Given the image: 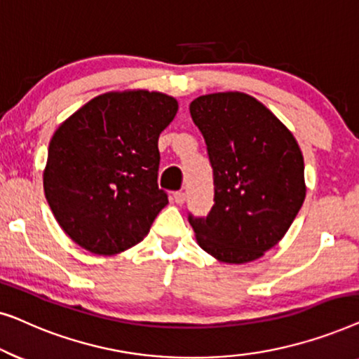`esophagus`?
<instances>
[{
    "label": "esophagus",
    "mask_w": 359,
    "mask_h": 359,
    "mask_svg": "<svg viewBox=\"0 0 359 359\" xmlns=\"http://www.w3.org/2000/svg\"><path fill=\"white\" fill-rule=\"evenodd\" d=\"M173 199H175V203L176 204H184V201H186V193L184 191H176V193H173Z\"/></svg>",
    "instance_id": "1"
}]
</instances>
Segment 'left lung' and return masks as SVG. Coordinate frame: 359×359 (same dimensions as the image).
<instances>
[{
	"label": "left lung",
	"mask_w": 359,
	"mask_h": 359,
	"mask_svg": "<svg viewBox=\"0 0 359 359\" xmlns=\"http://www.w3.org/2000/svg\"><path fill=\"white\" fill-rule=\"evenodd\" d=\"M214 173V205L189 214L199 247L224 263H248L284 237L306 198L304 156L287 127L238 91L189 104Z\"/></svg>",
	"instance_id": "obj_1"
}]
</instances>
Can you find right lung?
I'll list each match as a JSON object with an SVG mask.
<instances>
[{
    "label": "right lung",
    "mask_w": 359,
    "mask_h": 359,
    "mask_svg": "<svg viewBox=\"0 0 359 359\" xmlns=\"http://www.w3.org/2000/svg\"><path fill=\"white\" fill-rule=\"evenodd\" d=\"M178 102L156 91L106 93L53 134L43 191L81 248L116 255L144 240L168 194L158 188V137Z\"/></svg>",
    "instance_id": "right-lung-1"
}]
</instances>
